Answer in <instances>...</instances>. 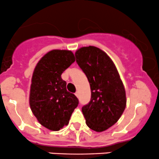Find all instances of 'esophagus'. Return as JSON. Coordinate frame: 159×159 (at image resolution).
<instances>
[{
	"mask_svg": "<svg viewBox=\"0 0 159 159\" xmlns=\"http://www.w3.org/2000/svg\"><path fill=\"white\" fill-rule=\"evenodd\" d=\"M75 95H76V97L78 98V96H79V93H78V91H76V92H75Z\"/></svg>",
	"mask_w": 159,
	"mask_h": 159,
	"instance_id": "1",
	"label": "esophagus"
}]
</instances>
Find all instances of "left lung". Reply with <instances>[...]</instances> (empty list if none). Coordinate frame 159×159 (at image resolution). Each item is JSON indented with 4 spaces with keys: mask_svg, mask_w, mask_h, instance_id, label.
<instances>
[{
    "mask_svg": "<svg viewBox=\"0 0 159 159\" xmlns=\"http://www.w3.org/2000/svg\"><path fill=\"white\" fill-rule=\"evenodd\" d=\"M75 57L91 87V101L81 108L86 125L98 132L105 131L118 121L125 108L124 84L114 62L98 48H81Z\"/></svg>",
    "mask_w": 159,
    "mask_h": 159,
    "instance_id": "8db88e82",
    "label": "left lung"
}]
</instances>
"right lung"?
<instances>
[{
    "mask_svg": "<svg viewBox=\"0 0 159 159\" xmlns=\"http://www.w3.org/2000/svg\"><path fill=\"white\" fill-rule=\"evenodd\" d=\"M75 61L68 50H52L44 54L34 70L30 84V109L38 122L51 131L68 125L78 99L67 91L61 74Z\"/></svg>",
    "mask_w": 159,
    "mask_h": 159,
    "instance_id": "right-lung-1",
    "label": "right lung"
}]
</instances>
